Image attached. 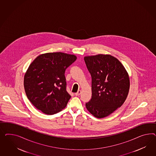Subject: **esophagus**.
<instances>
[{
    "label": "esophagus",
    "mask_w": 156,
    "mask_h": 156,
    "mask_svg": "<svg viewBox=\"0 0 156 156\" xmlns=\"http://www.w3.org/2000/svg\"><path fill=\"white\" fill-rule=\"evenodd\" d=\"M80 93H81V91L79 90V91H78L77 93H75V95H76V96H79L80 95Z\"/></svg>",
    "instance_id": "1"
}]
</instances>
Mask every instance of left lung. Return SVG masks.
<instances>
[{
    "mask_svg": "<svg viewBox=\"0 0 156 156\" xmlns=\"http://www.w3.org/2000/svg\"><path fill=\"white\" fill-rule=\"evenodd\" d=\"M84 59L92 78V97L86 108L96 118H105L126 101L130 87L128 73L111 55L86 56Z\"/></svg>",
    "mask_w": 156,
    "mask_h": 156,
    "instance_id": "obj_1",
    "label": "left lung"
}]
</instances>
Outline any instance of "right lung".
I'll return each mask as SVG.
<instances>
[{
    "instance_id": "obj_1",
    "label": "right lung",
    "mask_w": 156,
    "mask_h": 156,
    "mask_svg": "<svg viewBox=\"0 0 156 156\" xmlns=\"http://www.w3.org/2000/svg\"><path fill=\"white\" fill-rule=\"evenodd\" d=\"M76 56L62 52L39 55L30 64L24 77L28 99L46 115L59 112L66 107L71 96L66 90V69Z\"/></svg>"
}]
</instances>
